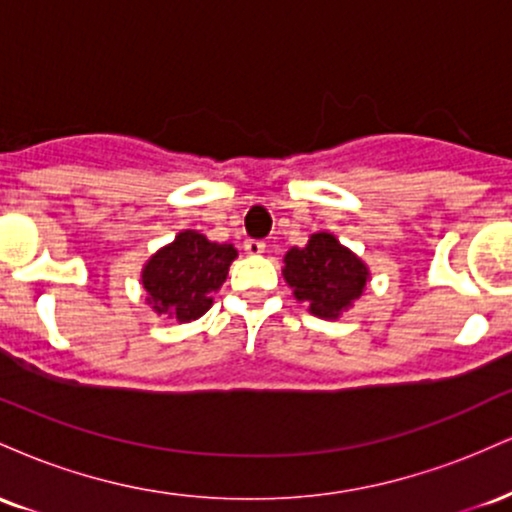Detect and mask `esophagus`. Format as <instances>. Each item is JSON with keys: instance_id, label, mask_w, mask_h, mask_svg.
<instances>
[{"instance_id": "esophagus-1", "label": "esophagus", "mask_w": 512, "mask_h": 512, "mask_svg": "<svg viewBox=\"0 0 512 512\" xmlns=\"http://www.w3.org/2000/svg\"><path fill=\"white\" fill-rule=\"evenodd\" d=\"M264 248H267V245H264V240H257V238L245 240V252H248V255H262Z\"/></svg>"}]
</instances>
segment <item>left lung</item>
I'll use <instances>...</instances> for the list:
<instances>
[{
	"label": "left lung",
	"instance_id": "8db88e82",
	"mask_svg": "<svg viewBox=\"0 0 512 512\" xmlns=\"http://www.w3.org/2000/svg\"><path fill=\"white\" fill-rule=\"evenodd\" d=\"M284 279L308 313L337 320L356 298H361L368 267L332 233H313L305 248L286 252Z\"/></svg>",
	"mask_w": 512,
	"mask_h": 512
}]
</instances>
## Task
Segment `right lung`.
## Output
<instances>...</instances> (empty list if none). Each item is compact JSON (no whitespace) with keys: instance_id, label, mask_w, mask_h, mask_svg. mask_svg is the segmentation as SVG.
I'll return each instance as SVG.
<instances>
[{"instance_id":"1","label":"right lung","mask_w":512,"mask_h":512,"mask_svg":"<svg viewBox=\"0 0 512 512\" xmlns=\"http://www.w3.org/2000/svg\"><path fill=\"white\" fill-rule=\"evenodd\" d=\"M238 250L228 243H211L197 231H182L166 248L144 264L142 284L146 303L158 315L178 322L202 317L214 303Z\"/></svg>"}]
</instances>
